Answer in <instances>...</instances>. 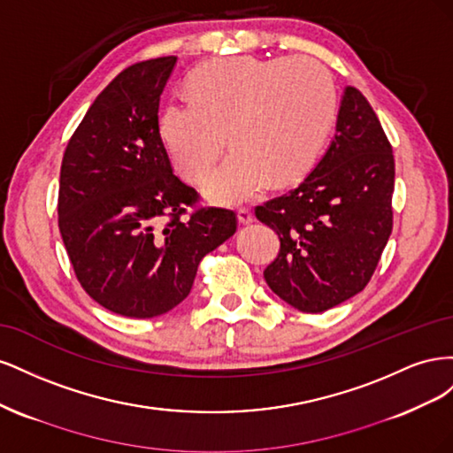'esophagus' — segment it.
<instances>
[{"mask_svg": "<svg viewBox=\"0 0 453 453\" xmlns=\"http://www.w3.org/2000/svg\"><path fill=\"white\" fill-rule=\"evenodd\" d=\"M238 221L242 225H250L253 223V211L250 208H240L238 210Z\"/></svg>", "mask_w": 453, "mask_h": 453, "instance_id": "34e87169", "label": "esophagus"}]
</instances>
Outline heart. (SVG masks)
Segmentation results:
<instances>
[{
  "label": "heart",
  "mask_w": 453,
  "mask_h": 453,
  "mask_svg": "<svg viewBox=\"0 0 453 453\" xmlns=\"http://www.w3.org/2000/svg\"><path fill=\"white\" fill-rule=\"evenodd\" d=\"M193 96L170 100L160 135L173 166L200 183L230 142L236 145L203 193L242 203L303 175L318 157L336 111L333 73L310 57L219 58L190 75Z\"/></svg>",
  "instance_id": "heart-1"
}]
</instances>
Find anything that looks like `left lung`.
<instances>
[{
  "mask_svg": "<svg viewBox=\"0 0 453 453\" xmlns=\"http://www.w3.org/2000/svg\"><path fill=\"white\" fill-rule=\"evenodd\" d=\"M395 160L365 96L346 87L336 134L296 188L257 205L278 232L280 253L265 280L287 304L321 313L361 293L391 236Z\"/></svg>",
  "mask_w": 453,
  "mask_h": 453,
  "instance_id": "1",
  "label": "left lung"
}]
</instances>
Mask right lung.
Masks as SVG:
<instances>
[{"mask_svg":"<svg viewBox=\"0 0 453 453\" xmlns=\"http://www.w3.org/2000/svg\"><path fill=\"white\" fill-rule=\"evenodd\" d=\"M177 58L138 62L94 100L65 147L58 226L83 289L109 311L157 318L188 296L200 260L236 232V213L195 208L173 175L158 104Z\"/></svg>","mask_w":453,"mask_h":453,"instance_id":"obj_1","label":"right lung"}]
</instances>
